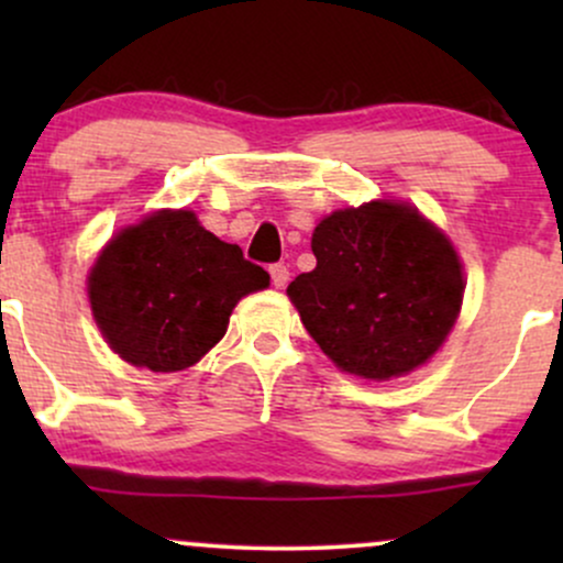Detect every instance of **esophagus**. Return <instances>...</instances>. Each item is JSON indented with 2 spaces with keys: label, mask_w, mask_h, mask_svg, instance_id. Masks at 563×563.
I'll use <instances>...</instances> for the list:
<instances>
[{
  "label": "esophagus",
  "mask_w": 563,
  "mask_h": 563,
  "mask_svg": "<svg viewBox=\"0 0 563 563\" xmlns=\"http://www.w3.org/2000/svg\"><path fill=\"white\" fill-rule=\"evenodd\" d=\"M269 277H273L275 288H283L290 280V273H288L286 264L277 262V264H269Z\"/></svg>",
  "instance_id": "obj_1"
}]
</instances>
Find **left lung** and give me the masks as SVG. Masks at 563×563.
<instances>
[{"instance_id": "left-lung-1", "label": "left lung", "mask_w": 563, "mask_h": 563, "mask_svg": "<svg viewBox=\"0 0 563 563\" xmlns=\"http://www.w3.org/2000/svg\"><path fill=\"white\" fill-rule=\"evenodd\" d=\"M318 267L288 286L303 328L341 371L386 380L423 365L455 325L463 273L416 209L373 200L314 228Z\"/></svg>"}]
</instances>
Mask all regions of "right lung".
Instances as JSON below:
<instances>
[{"mask_svg":"<svg viewBox=\"0 0 563 563\" xmlns=\"http://www.w3.org/2000/svg\"><path fill=\"white\" fill-rule=\"evenodd\" d=\"M267 286L260 264L200 228L192 211H158L108 243L89 301L115 354L172 373L196 365L228 331L232 307Z\"/></svg>","mask_w":563,"mask_h":563,"instance_id":"add662e5","label":"right lung"}]
</instances>
